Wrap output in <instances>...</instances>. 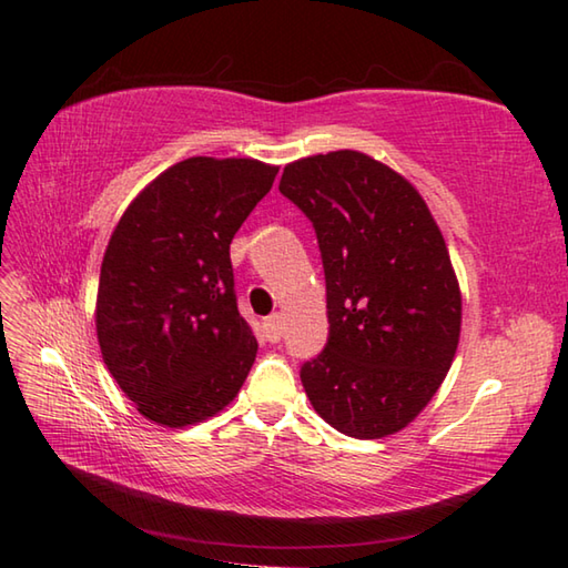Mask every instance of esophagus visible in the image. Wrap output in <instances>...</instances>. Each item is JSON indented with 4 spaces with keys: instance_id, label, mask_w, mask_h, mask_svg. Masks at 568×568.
I'll use <instances>...</instances> for the list:
<instances>
[{
    "instance_id": "esophagus-1",
    "label": "esophagus",
    "mask_w": 568,
    "mask_h": 568,
    "mask_svg": "<svg viewBox=\"0 0 568 568\" xmlns=\"http://www.w3.org/2000/svg\"><path fill=\"white\" fill-rule=\"evenodd\" d=\"M263 334H265V339L273 342V344L281 342V336H283V315H281V312H275V315L263 320Z\"/></svg>"
}]
</instances>
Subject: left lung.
<instances>
[{"label":"left lung","mask_w":568,"mask_h":568,"mask_svg":"<svg viewBox=\"0 0 568 568\" xmlns=\"http://www.w3.org/2000/svg\"><path fill=\"white\" fill-rule=\"evenodd\" d=\"M281 192L315 226L329 339L300 371L317 415L346 437L407 427L439 390L462 334V291L409 180L361 151L287 163Z\"/></svg>","instance_id":"obj_1"}]
</instances>
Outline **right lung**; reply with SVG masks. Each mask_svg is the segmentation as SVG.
<instances>
[{
    "label": "right lung",
    "mask_w": 568,
    "mask_h": 568,
    "mask_svg": "<svg viewBox=\"0 0 568 568\" xmlns=\"http://www.w3.org/2000/svg\"><path fill=\"white\" fill-rule=\"evenodd\" d=\"M275 175L277 165L253 159H185L151 180L112 232L98 342L119 388L155 425L222 413L256 361L229 244Z\"/></svg>",
    "instance_id": "add662e5"
}]
</instances>
